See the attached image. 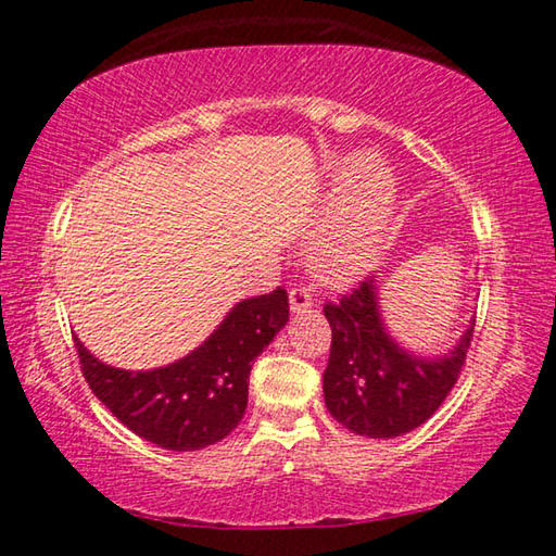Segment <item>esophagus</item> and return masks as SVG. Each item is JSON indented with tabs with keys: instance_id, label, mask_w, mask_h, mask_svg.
<instances>
[{
	"instance_id": "esophagus-1",
	"label": "esophagus",
	"mask_w": 556,
	"mask_h": 556,
	"mask_svg": "<svg viewBox=\"0 0 556 556\" xmlns=\"http://www.w3.org/2000/svg\"><path fill=\"white\" fill-rule=\"evenodd\" d=\"M312 289H306V287H296V289H291L289 291V308H291V314H304V312H308V308H312Z\"/></svg>"
}]
</instances>
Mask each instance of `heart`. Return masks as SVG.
<instances>
[{
	"label": "heart",
	"mask_w": 556,
	"mask_h": 556,
	"mask_svg": "<svg viewBox=\"0 0 556 556\" xmlns=\"http://www.w3.org/2000/svg\"><path fill=\"white\" fill-rule=\"evenodd\" d=\"M341 188L331 211L308 240V265L326 285L348 287L378 265L388 248L397 188L380 159H338Z\"/></svg>",
	"instance_id": "1"
}]
</instances>
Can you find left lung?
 Masks as SVG:
<instances>
[{"label": "left lung", "mask_w": 556, "mask_h": 556, "mask_svg": "<svg viewBox=\"0 0 556 556\" xmlns=\"http://www.w3.org/2000/svg\"><path fill=\"white\" fill-rule=\"evenodd\" d=\"M324 314L333 333L324 372L326 407L353 434L370 439H394L425 425L456 384L473 336L470 318L451 351H407L384 326L378 279L326 304Z\"/></svg>", "instance_id": "left-lung-1"}]
</instances>
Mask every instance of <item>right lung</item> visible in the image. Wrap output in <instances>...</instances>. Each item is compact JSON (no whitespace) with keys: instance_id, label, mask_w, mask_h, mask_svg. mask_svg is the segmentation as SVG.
I'll return each mask as SVG.
<instances>
[{"instance_id":"right-lung-1","label":"right lung","mask_w":556,"mask_h":556,"mask_svg":"<svg viewBox=\"0 0 556 556\" xmlns=\"http://www.w3.org/2000/svg\"><path fill=\"white\" fill-rule=\"evenodd\" d=\"M287 321L281 287L242 299L195 351L154 370L115 368L73 341L90 390L122 425L162 448L199 451L240 425L252 363Z\"/></svg>"}]
</instances>
